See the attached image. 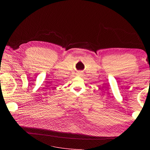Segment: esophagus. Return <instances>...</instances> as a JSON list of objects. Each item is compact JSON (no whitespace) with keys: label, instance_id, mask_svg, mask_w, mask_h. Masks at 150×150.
Instances as JSON below:
<instances>
[{"label":"esophagus","instance_id":"1","mask_svg":"<svg viewBox=\"0 0 150 150\" xmlns=\"http://www.w3.org/2000/svg\"><path fill=\"white\" fill-rule=\"evenodd\" d=\"M80 75V74H78V75Z\"/></svg>","mask_w":150,"mask_h":150}]
</instances>
